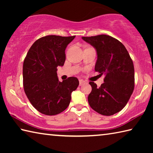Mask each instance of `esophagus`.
I'll list each match as a JSON object with an SVG mask.
<instances>
[{
	"label": "esophagus",
	"instance_id": "obj_1",
	"mask_svg": "<svg viewBox=\"0 0 153 153\" xmlns=\"http://www.w3.org/2000/svg\"><path fill=\"white\" fill-rule=\"evenodd\" d=\"M79 86H82V85H84V84H86V81H84V80H83V79H79Z\"/></svg>",
	"mask_w": 153,
	"mask_h": 153
}]
</instances>
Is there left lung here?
Segmentation results:
<instances>
[{
  "label": "left lung",
  "mask_w": 153,
  "mask_h": 153,
  "mask_svg": "<svg viewBox=\"0 0 153 153\" xmlns=\"http://www.w3.org/2000/svg\"><path fill=\"white\" fill-rule=\"evenodd\" d=\"M82 39L97 50L95 71L105 75L100 87L89 82L92 91L88 97V103L99 114L113 115L125 107L134 91L133 61L123 44L110 36L101 34Z\"/></svg>",
  "instance_id": "obj_1"
}]
</instances>
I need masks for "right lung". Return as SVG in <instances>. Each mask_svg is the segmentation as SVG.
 Masks as SVG:
<instances>
[{"mask_svg": "<svg viewBox=\"0 0 153 153\" xmlns=\"http://www.w3.org/2000/svg\"><path fill=\"white\" fill-rule=\"evenodd\" d=\"M76 36H46L33 44L23 65V84L31 104L40 113L55 115L63 112L71 101V92L79 81L69 77L59 81L56 67L65 61V51Z\"/></svg>", "mask_w": 153, "mask_h": 153, "instance_id": "1", "label": "right lung"}]
</instances>
